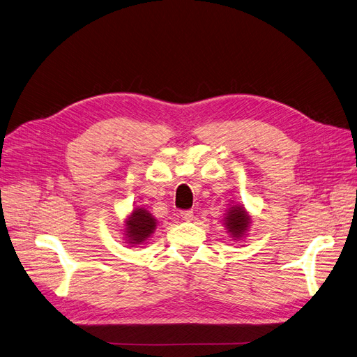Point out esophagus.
<instances>
[{"instance_id":"obj_1","label":"esophagus","mask_w":357,"mask_h":357,"mask_svg":"<svg viewBox=\"0 0 357 357\" xmlns=\"http://www.w3.org/2000/svg\"><path fill=\"white\" fill-rule=\"evenodd\" d=\"M180 217H181L184 221H192V220H193V211H192V210L181 211V213H180Z\"/></svg>"}]
</instances>
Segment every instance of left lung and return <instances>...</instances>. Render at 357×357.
Returning a JSON list of instances; mask_svg holds the SVG:
<instances>
[{"instance_id": "left-lung-1", "label": "left lung", "mask_w": 357, "mask_h": 357, "mask_svg": "<svg viewBox=\"0 0 357 357\" xmlns=\"http://www.w3.org/2000/svg\"><path fill=\"white\" fill-rule=\"evenodd\" d=\"M223 226L231 241L239 242L247 238L252 225V215L242 204H233L223 215Z\"/></svg>"}]
</instances>
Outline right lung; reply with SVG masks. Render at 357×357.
<instances>
[{
	"label": "right lung",
	"mask_w": 357,
	"mask_h": 357,
	"mask_svg": "<svg viewBox=\"0 0 357 357\" xmlns=\"http://www.w3.org/2000/svg\"><path fill=\"white\" fill-rule=\"evenodd\" d=\"M158 220L144 206H134L122 223V239L128 247H140L152 238Z\"/></svg>",
	"instance_id": "right-lung-1"
}]
</instances>
